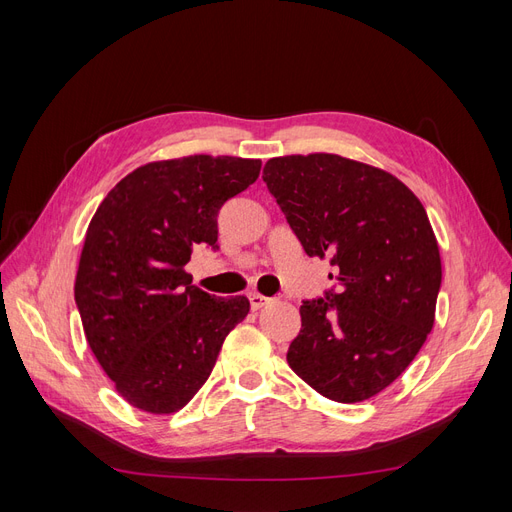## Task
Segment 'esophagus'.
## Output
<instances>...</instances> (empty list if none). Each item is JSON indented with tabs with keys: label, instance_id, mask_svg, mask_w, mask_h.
I'll list each match as a JSON object with an SVG mask.
<instances>
[{
	"label": "esophagus",
	"instance_id": "esophagus-1",
	"mask_svg": "<svg viewBox=\"0 0 512 512\" xmlns=\"http://www.w3.org/2000/svg\"><path fill=\"white\" fill-rule=\"evenodd\" d=\"M250 307L254 309V312H258V309H262L265 305H269V301L271 299H267V297H262V294H258V292H250Z\"/></svg>",
	"mask_w": 512,
	"mask_h": 512
}]
</instances>
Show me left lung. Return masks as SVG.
Wrapping results in <instances>:
<instances>
[{"instance_id":"left-lung-1","label":"left lung","mask_w":512,"mask_h":512,"mask_svg":"<svg viewBox=\"0 0 512 512\" xmlns=\"http://www.w3.org/2000/svg\"><path fill=\"white\" fill-rule=\"evenodd\" d=\"M262 179L307 256L335 267L337 290L299 309L288 365L339 404L378 395L436 320L442 262L425 207L391 173L335 153L273 158Z\"/></svg>"}]
</instances>
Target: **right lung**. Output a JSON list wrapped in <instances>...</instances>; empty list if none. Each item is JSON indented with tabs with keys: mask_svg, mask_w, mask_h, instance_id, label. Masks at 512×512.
I'll return each mask as SVG.
<instances>
[{
	"mask_svg": "<svg viewBox=\"0 0 512 512\" xmlns=\"http://www.w3.org/2000/svg\"><path fill=\"white\" fill-rule=\"evenodd\" d=\"M260 175V160L198 156L138 166L106 194L85 232L74 299L91 352L117 393L173 414L211 376L245 297L192 286L196 245L218 247V213Z\"/></svg>",
	"mask_w": 512,
	"mask_h": 512,
	"instance_id": "right-lung-1",
	"label": "right lung"
}]
</instances>
